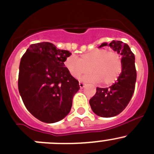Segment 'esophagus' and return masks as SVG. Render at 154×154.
Returning <instances> with one entry per match:
<instances>
[{"mask_svg":"<svg viewBox=\"0 0 154 154\" xmlns=\"http://www.w3.org/2000/svg\"><path fill=\"white\" fill-rule=\"evenodd\" d=\"M79 86L81 88H83L85 86V84L84 82H79Z\"/></svg>","mask_w":154,"mask_h":154,"instance_id":"obj_1","label":"esophagus"}]
</instances>
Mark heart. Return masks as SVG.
<instances>
[{
  "mask_svg": "<svg viewBox=\"0 0 154 154\" xmlns=\"http://www.w3.org/2000/svg\"><path fill=\"white\" fill-rule=\"evenodd\" d=\"M64 66L71 75L80 78L89 73L85 79L91 82H100L101 85H110L116 81L122 72L121 57L116 51L95 49L82 54L79 58L72 55L64 61Z\"/></svg>",
  "mask_w": 154,
  "mask_h": 154,
  "instance_id": "1",
  "label": "heart"
}]
</instances>
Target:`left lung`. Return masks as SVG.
<instances>
[{
  "instance_id": "1",
  "label": "left lung",
  "mask_w": 154,
  "mask_h": 154,
  "mask_svg": "<svg viewBox=\"0 0 154 154\" xmlns=\"http://www.w3.org/2000/svg\"><path fill=\"white\" fill-rule=\"evenodd\" d=\"M106 45L103 43L99 48ZM108 45L122 56V72L110 87L97 88L96 94L89 100L93 112L105 118L115 116L125 109L134 94L137 78L134 55L129 46L120 41H112Z\"/></svg>"
}]
</instances>
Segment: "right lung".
I'll list each match as a JSON object with an SVG mask.
<instances>
[{
	"instance_id": "right-lung-1",
	"label": "right lung",
	"mask_w": 154,
	"mask_h": 154,
	"mask_svg": "<svg viewBox=\"0 0 154 154\" xmlns=\"http://www.w3.org/2000/svg\"><path fill=\"white\" fill-rule=\"evenodd\" d=\"M71 53L50 42L33 44L22 57L18 88L26 109L46 123L63 119L70 112L79 81L64 61Z\"/></svg>"
}]
</instances>
